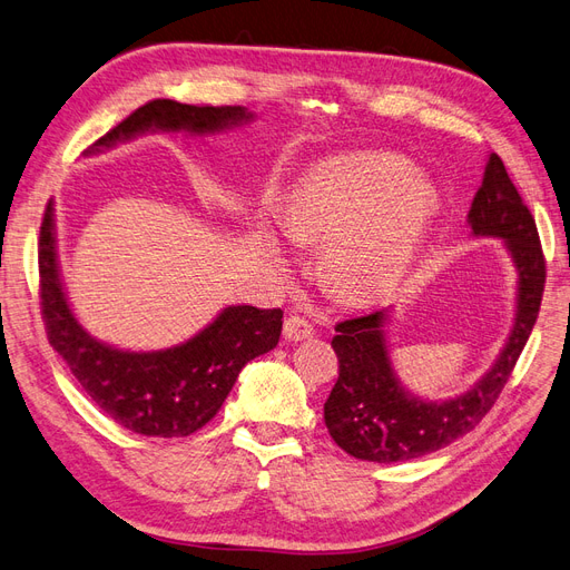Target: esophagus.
Listing matches in <instances>:
<instances>
[{
  "label": "esophagus",
  "instance_id": "obj_1",
  "mask_svg": "<svg viewBox=\"0 0 570 570\" xmlns=\"http://www.w3.org/2000/svg\"><path fill=\"white\" fill-rule=\"evenodd\" d=\"M312 332H315V328H312V324L301 315H291L284 320V338L286 341H305L312 336Z\"/></svg>",
  "mask_w": 570,
  "mask_h": 570
}]
</instances>
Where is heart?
<instances>
[{"label":"heart","mask_w":570,"mask_h":570,"mask_svg":"<svg viewBox=\"0 0 570 570\" xmlns=\"http://www.w3.org/2000/svg\"><path fill=\"white\" fill-rule=\"evenodd\" d=\"M433 210L431 191L407 163L385 154H345L312 168L282 210L296 244H326L324 274L343 298L389 291L414 258ZM277 250V238L265 232Z\"/></svg>","instance_id":"b5f03b06"}]
</instances>
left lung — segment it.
Here are the masks:
<instances>
[{
    "mask_svg": "<svg viewBox=\"0 0 570 570\" xmlns=\"http://www.w3.org/2000/svg\"><path fill=\"white\" fill-rule=\"evenodd\" d=\"M475 236H500L519 269L513 332L500 360L462 397L424 402L402 391L389 360L381 309L336 324L332 341L338 381L324 402L326 429L336 445L366 462H410L473 431L498 402L540 315L547 263L540 234L498 154H490L483 185L469 210Z\"/></svg>",
    "mask_w": 570,
    "mask_h": 570,
    "instance_id": "8db88e82",
    "label": "left lung"
}]
</instances>
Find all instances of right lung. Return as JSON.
<instances>
[{
	"instance_id": "obj_1",
	"label": "right lung",
	"mask_w": 570,
	"mask_h": 570,
	"mask_svg": "<svg viewBox=\"0 0 570 570\" xmlns=\"http://www.w3.org/2000/svg\"><path fill=\"white\" fill-rule=\"evenodd\" d=\"M248 118L242 106L215 108L154 99L91 144V151L146 130L208 135ZM38 265L40 307L51 347L106 416L141 435L185 438L206 426L223 407L244 364L269 353L282 336L279 307L232 305L191 341L168 351L125 353L95 341L72 317L63 296L51 200L40 227Z\"/></svg>"
}]
</instances>
